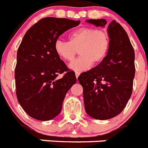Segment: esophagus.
I'll return each instance as SVG.
<instances>
[{
	"instance_id": "esophagus-1",
	"label": "esophagus",
	"mask_w": 148,
	"mask_h": 148,
	"mask_svg": "<svg viewBox=\"0 0 148 148\" xmlns=\"http://www.w3.org/2000/svg\"><path fill=\"white\" fill-rule=\"evenodd\" d=\"M75 76H76V78H78V77L79 76V75H80V73H79V72H75Z\"/></svg>"
}]
</instances>
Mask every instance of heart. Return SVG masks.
<instances>
[{"label": "heart", "instance_id": "1", "mask_svg": "<svg viewBox=\"0 0 148 148\" xmlns=\"http://www.w3.org/2000/svg\"><path fill=\"white\" fill-rule=\"evenodd\" d=\"M110 46L109 34L104 29L84 27L71 32L69 42L57 40L54 49L57 56L66 62H71L78 53L80 57L70 65L71 70L82 72L88 70L92 63L102 62Z\"/></svg>", "mask_w": 148, "mask_h": 148}]
</instances>
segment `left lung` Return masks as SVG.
I'll return each mask as SVG.
<instances>
[{"label":"left lung","mask_w":148,"mask_h":148,"mask_svg":"<svg viewBox=\"0 0 148 148\" xmlns=\"http://www.w3.org/2000/svg\"><path fill=\"white\" fill-rule=\"evenodd\" d=\"M87 22L96 27L107 24L102 18ZM108 32L110 46L105 59L78 78L83 87L86 113L99 120L110 119L122 112L131 96L135 76V53L127 32L116 21L108 25Z\"/></svg>","instance_id":"left-lung-1"}]
</instances>
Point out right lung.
<instances>
[{
  "instance_id": "add662e5",
  "label": "right lung",
  "mask_w": 148,
  "mask_h": 148,
  "mask_svg": "<svg viewBox=\"0 0 148 148\" xmlns=\"http://www.w3.org/2000/svg\"><path fill=\"white\" fill-rule=\"evenodd\" d=\"M80 22L44 18L23 36L17 53L16 95L22 108L35 119L48 121L58 116L66 92L76 82L75 73L57 56L54 44L60 35Z\"/></svg>"
}]
</instances>
